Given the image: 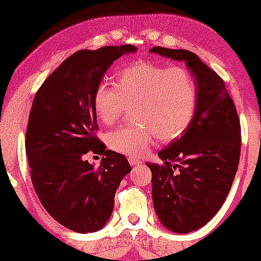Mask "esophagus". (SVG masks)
<instances>
[{
	"instance_id": "1",
	"label": "esophagus",
	"mask_w": 261,
	"mask_h": 261,
	"mask_svg": "<svg viewBox=\"0 0 261 261\" xmlns=\"http://www.w3.org/2000/svg\"><path fill=\"white\" fill-rule=\"evenodd\" d=\"M128 163H130V165H138L140 162H139V160L136 159V158L130 156V158H128Z\"/></svg>"
}]
</instances>
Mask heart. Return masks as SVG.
Listing matches in <instances>:
<instances>
[{
  "mask_svg": "<svg viewBox=\"0 0 261 261\" xmlns=\"http://www.w3.org/2000/svg\"><path fill=\"white\" fill-rule=\"evenodd\" d=\"M94 111L105 125L117 122L133 106L136 125L120 126L107 135L110 149L139 156L155 139L168 143L181 135L193 120L197 87L191 73L181 67H163L135 62L123 67L116 83L102 82L94 92Z\"/></svg>",
  "mask_w": 261,
  "mask_h": 261,
  "instance_id": "b5f03b06",
  "label": "heart"
}]
</instances>
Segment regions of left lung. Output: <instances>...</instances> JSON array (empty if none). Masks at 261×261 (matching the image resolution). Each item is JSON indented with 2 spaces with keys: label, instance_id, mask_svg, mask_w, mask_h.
<instances>
[{
  "label": "left lung",
  "instance_id": "obj_1",
  "mask_svg": "<svg viewBox=\"0 0 261 261\" xmlns=\"http://www.w3.org/2000/svg\"><path fill=\"white\" fill-rule=\"evenodd\" d=\"M150 51L186 62L197 87L193 120L183 135L158 152L151 170L152 203L160 222L177 233L196 231L222 207L240 160L241 127L222 78L198 55L154 46Z\"/></svg>",
  "mask_w": 261,
  "mask_h": 261
}]
</instances>
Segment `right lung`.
I'll return each mask as SVG.
<instances>
[{"instance_id": "right-lung-1", "label": "right lung", "mask_w": 261, "mask_h": 261, "mask_svg": "<svg viewBox=\"0 0 261 261\" xmlns=\"http://www.w3.org/2000/svg\"><path fill=\"white\" fill-rule=\"evenodd\" d=\"M134 45L80 50L41 84L33 101L26 155L36 196L55 221L75 232L101 230L115 204V193L131 167L123 155L106 150L96 138L94 92L116 59ZM103 154L98 168L87 152Z\"/></svg>"}]
</instances>
